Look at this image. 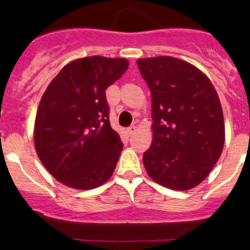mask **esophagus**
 <instances>
[{"label": "esophagus", "mask_w": 250, "mask_h": 250, "mask_svg": "<svg viewBox=\"0 0 250 250\" xmlns=\"http://www.w3.org/2000/svg\"><path fill=\"white\" fill-rule=\"evenodd\" d=\"M135 130H137V127H135V125H129V127H128V128H127V132H128V134H129V135L134 134V133H135Z\"/></svg>", "instance_id": "34e87169"}]
</instances>
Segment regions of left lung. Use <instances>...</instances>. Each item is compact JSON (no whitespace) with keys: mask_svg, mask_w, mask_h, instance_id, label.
I'll use <instances>...</instances> for the list:
<instances>
[{"mask_svg":"<svg viewBox=\"0 0 250 250\" xmlns=\"http://www.w3.org/2000/svg\"><path fill=\"white\" fill-rule=\"evenodd\" d=\"M151 92L153 140L144 153L151 179L172 190H190L218 162L225 141L220 100L209 78L172 57L139 59Z\"/></svg>","mask_w":250,"mask_h":250,"instance_id":"1","label":"left lung"}]
</instances>
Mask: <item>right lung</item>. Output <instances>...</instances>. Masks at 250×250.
I'll return each instance as SVG.
<instances>
[{
  "label": "right lung",
  "instance_id": "add662e5",
  "mask_svg": "<svg viewBox=\"0 0 250 250\" xmlns=\"http://www.w3.org/2000/svg\"><path fill=\"white\" fill-rule=\"evenodd\" d=\"M127 67L122 58H83L48 85L35 121V147L60 183L89 190L112 175L123 144L111 128L105 90Z\"/></svg>",
  "mask_w": 250,
  "mask_h": 250
}]
</instances>
